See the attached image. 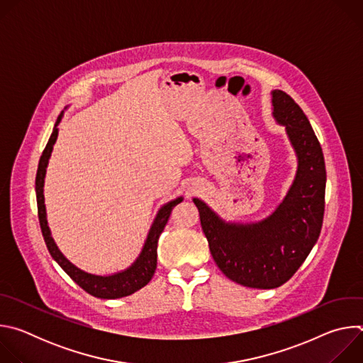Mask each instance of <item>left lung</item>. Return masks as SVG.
Returning a JSON list of instances; mask_svg holds the SVG:
<instances>
[{
  "label": "left lung",
  "instance_id": "8db88e82",
  "mask_svg": "<svg viewBox=\"0 0 363 363\" xmlns=\"http://www.w3.org/2000/svg\"><path fill=\"white\" fill-rule=\"evenodd\" d=\"M272 96L273 118L286 128L297 157L294 181L274 213L258 223H227L194 198L218 269L251 289H276L291 279L316 244L325 214L322 146L297 103L283 90Z\"/></svg>",
  "mask_w": 363,
  "mask_h": 363
}]
</instances>
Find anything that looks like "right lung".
Segmentation results:
<instances>
[{
	"mask_svg": "<svg viewBox=\"0 0 363 363\" xmlns=\"http://www.w3.org/2000/svg\"><path fill=\"white\" fill-rule=\"evenodd\" d=\"M63 118V112L57 118V122L53 128V133H51L43 155L38 162L37 177H35V195H37V208H38V220L41 233L45 241V245L48 248V252L55 258L57 264L70 276V279L79 284L84 291L89 294L99 297V298H121L125 296H129L143 286H146L150 279L153 277L155 270H157V248H158V240L162 234L171 211L175 205H178L184 198L178 196L174 201L167 202L161 210L158 211L157 217L153 220V224L147 233L146 241L143 244V248L139 254V257L133 262L132 266H129L126 270L111 274V276H97L87 273L77 266H74L69 258L59 250L57 244L55 242L53 237H51V231L47 224V214H45V205H44V178H45V169L48 165V160L51 157V150H53V145L57 140L59 135V123Z\"/></svg>",
	"mask_w": 363,
	"mask_h": 363,
	"instance_id": "obj_1",
	"label": "right lung"
}]
</instances>
